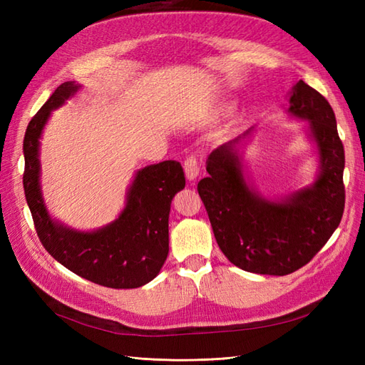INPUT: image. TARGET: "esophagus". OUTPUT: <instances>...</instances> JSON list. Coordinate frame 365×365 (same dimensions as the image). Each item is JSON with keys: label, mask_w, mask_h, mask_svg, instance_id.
Wrapping results in <instances>:
<instances>
[{"label": "esophagus", "mask_w": 365, "mask_h": 365, "mask_svg": "<svg viewBox=\"0 0 365 365\" xmlns=\"http://www.w3.org/2000/svg\"><path fill=\"white\" fill-rule=\"evenodd\" d=\"M183 168H185V175H187L188 180H196L197 175H199V163H197V158L192 157V155H190V157L185 160L183 163Z\"/></svg>", "instance_id": "obj_1"}]
</instances>
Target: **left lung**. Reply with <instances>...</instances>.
Wrapping results in <instances>:
<instances>
[{
    "instance_id": "8db88e82",
    "label": "left lung",
    "mask_w": 365,
    "mask_h": 365,
    "mask_svg": "<svg viewBox=\"0 0 365 365\" xmlns=\"http://www.w3.org/2000/svg\"><path fill=\"white\" fill-rule=\"evenodd\" d=\"M289 102V113L307 120L309 136L319 150V177L311 187L281 200L252 190L238 155V144L252 128L208 155V177L197 183L220 250L250 273L285 276L304 267L334 234L344 215L345 152L334 111L302 80L292 88Z\"/></svg>"
}]
</instances>
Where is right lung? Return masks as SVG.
Segmentation results:
<instances>
[{"label":"right lung","mask_w":365,"mask_h":365,"mask_svg":"<svg viewBox=\"0 0 365 365\" xmlns=\"http://www.w3.org/2000/svg\"><path fill=\"white\" fill-rule=\"evenodd\" d=\"M78 89L75 81L61 84L28 123L23 139L26 202L38 240L61 265L110 289H136L150 282L165 265L170 202L185 188L183 168L178 161L166 160L139 169L119 218L102 229L81 232L51 220L41 190V136L51 111Z\"/></svg>","instance_id":"right-lung-1"}]
</instances>
